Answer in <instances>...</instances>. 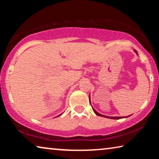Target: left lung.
Listing matches in <instances>:
<instances>
[{
	"instance_id": "1",
	"label": "left lung",
	"mask_w": 159,
	"mask_h": 159,
	"mask_svg": "<svg viewBox=\"0 0 159 159\" xmlns=\"http://www.w3.org/2000/svg\"><path fill=\"white\" fill-rule=\"evenodd\" d=\"M134 52H135L137 54H138V52H137V51L136 50H134ZM89 99H90V97H89ZM90 104H91V103H90ZM93 111L95 112V114H96V115H98V116H102V117H105V118H111V119H120V118H126V117H123V116H119V117H112V116H104V115H102V114H99V113L98 112V111H96L95 109H94L93 108Z\"/></svg>"
}]
</instances>
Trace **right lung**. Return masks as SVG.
Returning a JSON list of instances; mask_svg holds the SVG:
<instances>
[{
  "mask_svg": "<svg viewBox=\"0 0 159 159\" xmlns=\"http://www.w3.org/2000/svg\"><path fill=\"white\" fill-rule=\"evenodd\" d=\"M60 115H61V114H60ZM60 115H59V116H60Z\"/></svg>",
  "mask_w": 159,
  "mask_h": 159,
  "instance_id": "right-lung-1",
  "label": "right lung"
}]
</instances>
